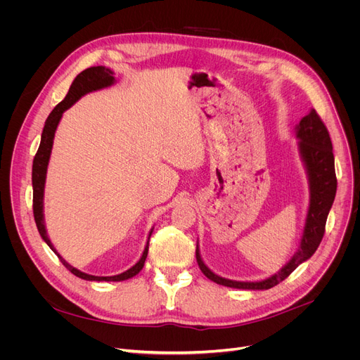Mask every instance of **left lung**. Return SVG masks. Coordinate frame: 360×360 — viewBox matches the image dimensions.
Masks as SVG:
<instances>
[{"mask_svg": "<svg viewBox=\"0 0 360 360\" xmlns=\"http://www.w3.org/2000/svg\"><path fill=\"white\" fill-rule=\"evenodd\" d=\"M295 137L299 140V156L302 163H304L309 185V205L297 251L277 273L261 281H236L220 277L205 266L197 240L195 257L198 267L207 278H210L217 285L243 290L271 289L285 280L293 270H296L299 264L308 261L319 247L337 191L333 144L328 131L315 109H311L308 115L302 118L295 127Z\"/></svg>", "mask_w": 360, "mask_h": 360, "instance_id": "left-lung-1", "label": "left lung"}]
</instances>
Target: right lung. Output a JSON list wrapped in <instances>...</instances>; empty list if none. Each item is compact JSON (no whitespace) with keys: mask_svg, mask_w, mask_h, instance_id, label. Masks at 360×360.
<instances>
[{"mask_svg":"<svg viewBox=\"0 0 360 360\" xmlns=\"http://www.w3.org/2000/svg\"><path fill=\"white\" fill-rule=\"evenodd\" d=\"M113 72L110 68L103 67V65H98V67H90L84 71H82L77 77L74 79V82L70 86V90L67 93V96L64 98L63 102H60L53 108V110L49 113V117L45 121V127L42 131V137H41V144L39 148H37V153L33 159V166H32V185H33V216H34V221L37 226V231H39L42 239L46 242L48 247L58 255V258L61 259V262L64 266L74 274L83 280H89V281H124L128 280L131 277L137 276L141 269L144 267V262L147 258V252H148V240L151 233H153V229L151 228L148 232V238H147V243L144 247L143 255L140 257V259L132 266L131 269H128L127 271L117 274V276H91L87 273H83L80 270H77L75 267H72L71 264H68L60 254L53 248V245L48 236L46 232V226H45V216H44V195H45V182H46V172H48V165H49V159H51V153H52V146H53V137H55V131L58 128V124L63 118V113L70 109L75 102H77L80 98H83L84 94L96 91V90H102L106 87H110L117 83V79L113 77Z\"/></svg>","mask_w":360,"mask_h":360,"instance_id":"add662e5","label":"right lung"}]
</instances>
